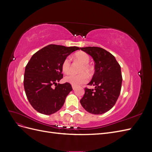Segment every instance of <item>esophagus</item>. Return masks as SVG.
<instances>
[{
	"instance_id": "esophagus-1",
	"label": "esophagus",
	"mask_w": 152,
	"mask_h": 152,
	"mask_svg": "<svg viewBox=\"0 0 152 152\" xmlns=\"http://www.w3.org/2000/svg\"><path fill=\"white\" fill-rule=\"evenodd\" d=\"M72 89H73V90H75V89H76V86H72Z\"/></svg>"
}]
</instances>
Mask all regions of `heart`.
I'll list each match as a JSON object with an SVG mask.
<instances>
[{"label": "heart", "mask_w": 152, "mask_h": 152, "mask_svg": "<svg viewBox=\"0 0 152 152\" xmlns=\"http://www.w3.org/2000/svg\"><path fill=\"white\" fill-rule=\"evenodd\" d=\"M75 58L77 60H79L82 64V66L80 69V72L82 73L79 74H74V73H70L65 77V82L70 83L73 86H77L82 84L86 83L88 80V75L85 72L88 74L92 72V68L89 65L90 61V57L88 54L84 52H79L75 54ZM62 70L64 73H69L71 71V59L69 57H67L64 59L62 63Z\"/></svg>", "instance_id": "1"}]
</instances>
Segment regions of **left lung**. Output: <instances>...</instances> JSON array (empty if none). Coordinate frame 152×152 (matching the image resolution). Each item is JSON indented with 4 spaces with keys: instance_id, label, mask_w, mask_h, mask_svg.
<instances>
[{
    "instance_id": "1",
    "label": "left lung",
    "mask_w": 152,
    "mask_h": 152,
    "mask_svg": "<svg viewBox=\"0 0 152 152\" xmlns=\"http://www.w3.org/2000/svg\"><path fill=\"white\" fill-rule=\"evenodd\" d=\"M93 58L94 73L88 84L94 89L85 88L80 102L87 112L100 115L111 109L121 93L122 77L121 68L115 58L105 49L98 47L80 48Z\"/></svg>"
}]
</instances>
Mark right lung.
I'll list each match as a JSON object with an SVG mask.
<instances>
[{
  "mask_svg": "<svg viewBox=\"0 0 152 152\" xmlns=\"http://www.w3.org/2000/svg\"><path fill=\"white\" fill-rule=\"evenodd\" d=\"M79 49L76 46L50 44L31 56L25 67L24 88L28 102L36 111L51 115L63 107L72 87L68 82L57 83L63 76L62 63Z\"/></svg>",
  "mask_w": 152,
  "mask_h": 152,
  "instance_id": "add662e5",
  "label": "right lung"
}]
</instances>
